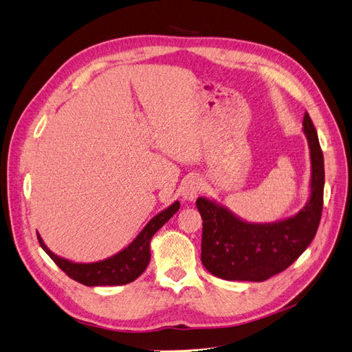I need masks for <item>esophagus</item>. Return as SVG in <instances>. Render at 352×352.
<instances>
[{"label": "esophagus", "mask_w": 352, "mask_h": 352, "mask_svg": "<svg viewBox=\"0 0 352 352\" xmlns=\"http://www.w3.org/2000/svg\"><path fill=\"white\" fill-rule=\"evenodd\" d=\"M202 190V180L199 177H189L185 180V184L180 189L182 198L186 201H194Z\"/></svg>", "instance_id": "obj_1"}]
</instances>
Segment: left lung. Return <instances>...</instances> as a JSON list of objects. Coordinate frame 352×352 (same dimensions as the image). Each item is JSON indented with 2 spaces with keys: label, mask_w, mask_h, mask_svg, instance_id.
Returning <instances> with one entry per match:
<instances>
[{
  "label": "left lung",
  "mask_w": 352,
  "mask_h": 352,
  "mask_svg": "<svg viewBox=\"0 0 352 352\" xmlns=\"http://www.w3.org/2000/svg\"><path fill=\"white\" fill-rule=\"evenodd\" d=\"M302 132L310 148V197L296 214L270 223L242 220L214 199L199 197L201 261L225 280L263 282L283 272L316 236L323 208L324 160L316 127L305 113Z\"/></svg>",
  "instance_id": "1"
}]
</instances>
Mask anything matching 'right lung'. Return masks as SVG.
I'll return each mask as SVG.
<instances>
[{
	"label": "right lung",
	"mask_w": 352,
	"mask_h": 352,
	"mask_svg": "<svg viewBox=\"0 0 352 352\" xmlns=\"http://www.w3.org/2000/svg\"><path fill=\"white\" fill-rule=\"evenodd\" d=\"M180 202L175 201L172 206H168L163 211H160L154 216L146 226L126 248L119 251L111 257L95 261V263H74L65 257L52 252L42 241L38 233V241L41 243L51 260L65 272L69 278L76 280L85 286H114V285H126L131 283L145 272L146 265L151 260V239L155 232L164 226L166 223L173 217L175 212L179 210Z\"/></svg>",
	"instance_id": "1"
}]
</instances>
